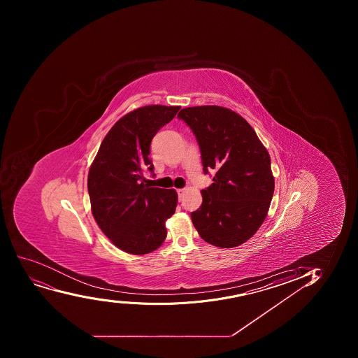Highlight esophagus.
Returning <instances> with one entry per match:
<instances>
[{
	"label": "esophagus",
	"instance_id": "esophagus-1",
	"mask_svg": "<svg viewBox=\"0 0 358 358\" xmlns=\"http://www.w3.org/2000/svg\"><path fill=\"white\" fill-rule=\"evenodd\" d=\"M185 189H177V194H178V199L181 201L182 197L185 195Z\"/></svg>",
	"mask_w": 358,
	"mask_h": 358
}]
</instances>
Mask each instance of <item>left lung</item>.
Segmentation results:
<instances>
[{"label":"left lung","instance_id":"obj_1","mask_svg":"<svg viewBox=\"0 0 358 358\" xmlns=\"http://www.w3.org/2000/svg\"><path fill=\"white\" fill-rule=\"evenodd\" d=\"M177 117L195 134L204 173L217 170L213 185L202 190V206L192 213L194 227L217 248L244 244L262 227L272 201L268 152L251 124L225 107H187Z\"/></svg>","mask_w":358,"mask_h":358}]
</instances>
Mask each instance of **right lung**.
Segmentation results:
<instances>
[{
    "label": "right lung",
    "instance_id": "obj_1",
    "mask_svg": "<svg viewBox=\"0 0 358 358\" xmlns=\"http://www.w3.org/2000/svg\"><path fill=\"white\" fill-rule=\"evenodd\" d=\"M180 106L149 105L131 110L103 138L87 178L93 217L117 248L131 255L155 251L166 237V220L176 210L173 189L145 185L152 171L150 142Z\"/></svg>",
    "mask_w": 358,
    "mask_h": 358
}]
</instances>
